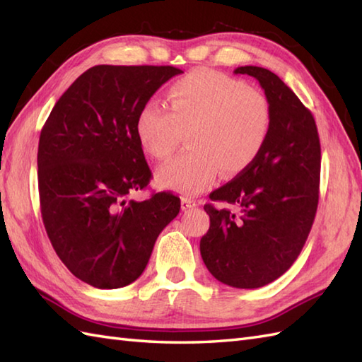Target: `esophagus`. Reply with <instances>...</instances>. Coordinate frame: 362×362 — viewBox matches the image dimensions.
<instances>
[{
    "label": "esophagus",
    "instance_id": "1",
    "mask_svg": "<svg viewBox=\"0 0 362 362\" xmlns=\"http://www.w3.org/2000/svg\"><path fill=\"white\" fill-rule=\"evenodd\" d=\"M194 206H197L196 201H193L191 197H182V209L183 210H191L194 209Z\"/></svg>",
    "mask_w": 362,
    "mask_h": 362
}]
</instances>
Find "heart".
I'll return each instance as SVG.
<instances>
[{
  "mask_svg": "<svg viewBox=\"0 0 362 362\" xmlns=\"http://www.w3.org/2000/svg\"><path fill=\"white\" fill-rule=\"evenodd\" d=\"M169 110L148 103L138 112L135 134L143 151L168 160L187 134L188 152L160 168V187L201 193L218 171L235 175L253 163L272 124L271 103L259 90L219 71L201 68L175 81L168 91Z\"/></svg>",
  "mask_w": 362,
  "mask_h": 362,
  "instance_id": "obj_1",
  "label": "heart"
}]
</instances>
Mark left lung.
<instances>
[{"label":"left lung","instance_id":"8db88e82","mask_svg":"<svg viewBox=\"0 0 362 362\" xmlns=\"http://www.w3.org/2000/svg\"><path fill=\"white\" fill-rule=\"evenodd\" d=\"M235 73L259 82L272 124L253 163L210 194L238 213L204 206L210 228L201 255L221 283L253 289L281 276L303 249L317 211L320 141L311 112L279 76L252 65Z\"/></svg>","mask_w":362,"mask_h":362}]
</instances>
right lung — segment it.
Returning <instances> with one entry per match:
<instances>
[{
    "instance_id": "obj_1",
    "label": "right lung",
    "mask_w": 362,
    "mask_h": 362,
    "mask_svg": "<svg viewBox=\"0 0 362 362\" xmlns=\"http://www.w3.org/2000/svg\"><path fill=\"white\" fill-rule=\"evenodd\" d=\"M175 66L96 65L54 105L37 153L43 224L74 276L117 289L144 271L161 230L180 210L173 193L126 201L151 180L135 134L138 112Z\"/></svg>"
}]
</instances>
